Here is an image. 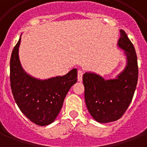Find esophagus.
<instances>
[{"instance_id": "1", "label": "esophagus", "mask_w": 147, "mask_h": 147, "mask_svg": "<svg viewBox=\"0 0 147 147\" xmlns=\"http://www.w3.org/2000/svg\"><path fill=\"white\" fill-rule=\"evenodd\" d=\"M82 76H83V71L82 70H78V82H82Z\"/></svg>"}]
</instances>
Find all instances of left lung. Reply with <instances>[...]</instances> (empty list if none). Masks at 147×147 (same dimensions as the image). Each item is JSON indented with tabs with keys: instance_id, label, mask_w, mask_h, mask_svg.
I'll return each mask as SVG.
<instances>
[{
	"instance_id": "obj_1",
	"label": "left lung",
	"mask_w": 147,
	"mask_h": 147,
	"mask_svg": "<svg viewBox=\"0 0 147 147\" xmlns=\"http://www.w3.org/2000/svg\"><path fill=\"white\" fill-rule=\"evenodd\" d=\"M117 45L125 50L127 66L115 79L105 80L97 74L83 75L85 100L92 117L99 123H108L123 116L133 99L138 80V65L134 47L125 31L120 30Z\"/></svg>"
}]
</instances>
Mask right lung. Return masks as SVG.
Wrapping results in <instances>:
<instances>
[{
  "instance_id": "add662e5",
  "label": "right lung",
  "mask_w": 147,
  "mask_h": 147,
  "mask_svg": "<svg viewBox=\"0 0 147 147\" xmlns=\"http://www.w3.org/2000/svg\"><path fill=\"white\" fill-rule=\"evenodd\" d=\"M20 38L12 51L10 62V87L15 102L33 123L47 126L53 123L62 109L70 88L77 82V69L63 76L39 80L22 69L18 56Z\"/></svg>"
}]
</instances>
